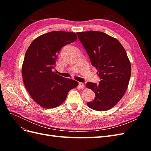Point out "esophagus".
I'll list each match as a JSON object with an SVG mask.
<instances>
[{"label":"esophagus","instance_id":"1","mask_svg":"<svg viewBox=\"0 0 151 151\" xmlns=\"http://www.w3.org/2000/svg\"><path fill=\"white\" fill-rule=\"evenodd\" d=\"M79 88H81V89H83L84 88V83H79Z\"/></svg>","mask_w":151,"mask_h":151}]
</instances>
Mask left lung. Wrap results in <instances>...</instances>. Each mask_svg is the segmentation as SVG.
<instances>
[{
	"instance_id": "8db88e82",
	"label": "left lung",
	"mask_w": 151,
	"mask_h": 151,
	"mask_svg": "<svg viewBox=\"0 0 151 151\" xmlns=\"http://www.w3.org/2000/svg\"><path fill=\"white\" fill-rule=\"evenodd\" d=\"M77 35L100 79L99 84L87 83V88L96 96L87 105L96 111L108 110L122 99L129 85L131 65L125 50L119 41L103 32L90 31Z\"/></svg>"
}]
</instances>
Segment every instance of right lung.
I'll return each mask as SVG.
<instances>
[{
    "label": "right lung",
    "instance_id": "1",
    "mask_svg": "<svg viewBox=\"0 0 151 151\" xmlns=\"http://www.w3.org/2000/svg\"><path fill=\"white\" fill-rule=\"evenodd\" d=\"M77 38L72 32L51 31L33 40L27 50L22 67V79L32 99L44 108L60 105L69 91L78 84L52 71L60 49Z\"/></svg>",
    "mask_w": 151,
    "mask_h": 151
}]
</instances>
